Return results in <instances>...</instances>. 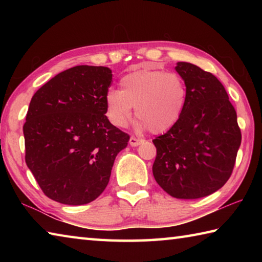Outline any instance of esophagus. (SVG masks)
Returning a JSON list of instances; mask_svg holds the SVG:
<instances>
[{
	"label": "esophagus",
	"instance_id": "obj_1",
	"mask_svg": "<svg viewBox=\"0 0 262 262\" xmlns=\"http://www.w3.org/2000/svg\"><path fill=\"white\" fill-rule=\"evenodd\" d=\"M142 142H143V140L137 139V137H135V136H132L129 139V144L132 145V147H137V145H140Z\"/></svg>",
	"mask_w": 262,
	"mask_h": 262
}]
</instances>
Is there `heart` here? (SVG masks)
Instances as JSON below:
<instances>
[{"label": "heart", "mask_w": 262, "mask_h": 262, "mask_svg": "<svg viewBox=\"0 0 262 262\" xmlns=\"http://www.w3.org/2000/svg\"><path fill=\"white\" fill-rule=\"evenodd\" d=\"M121 90L111 89L105 95L106 115L115 127H125L133 107L140 127L162 134L177 125L187 104V88L176 73L158 69H140L125 75Z\"/></svg>", "instance_id": "obj_1"}]
</instances>
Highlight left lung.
I'll use <instances>...</instances> for the list:
<instances>
[{"label":"left lung","instance_id":"obj_1","mask_svg":"<svg viewBox=\"0 0 262 262\" xmlns=\"http://www.w3.org/2000/svg\"><path fill=\"white\" fill-rule=\"evenodd\" d=\"M176 70L186 83L187 104L177 125L152 140V173L171 196L199 199L229 180L242 133L236 110L214 75L188 62H178Z\"/></svg>","mask_w":262,"mask_h":262}]
</instances>
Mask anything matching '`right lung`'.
Wrapping results in <instances>:
<instances>
[{"label": "right lung", "instance_id": "right-lung-1", "mask_svg": "<svg viewBox=\"0 0 262 262\" xmlns=\"http://www.w3.org/2000/svg\"><path fill=\"white\" fill-rule=\"evenodd\" d=\"M107 67L76 66L33 95L23 126L25 162L47 198L69 206L104 192L129 135L106 117Z\"/></svg>", "mask_w": 262, "mask_h": 262}]
</instances>
